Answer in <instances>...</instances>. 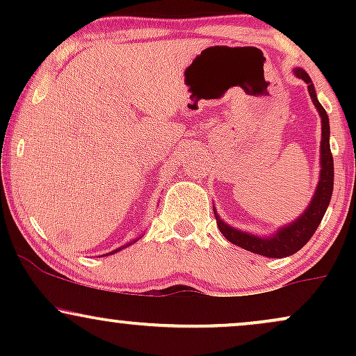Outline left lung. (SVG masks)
<instances>
[{
	"label": "left lung",
	"instance_id": "obj_1",
	"mask_svg": "<svg viewBox=\"0 0 356 356\" xmlns=\"http://www.w3.org/2000/svg\"><path fill=\"white\" fill-rule=\"evenodd\" d=\"M295 75L298 79L305 80L308 83V92L312 97L314 107L320 112L321 117V150H320V181H318L316 192H314L312 202H309L308 209L300 216L296 220H293L288 226L280 227L276 234L271 238H259V236L248 234V232L234 229L229 224L220 220L219 214L214 211L216 222H218L219 231L227 241H231L236 246L246 249V251L254 252V254H261L266 257H286L291 256L300 251L301 248L312 239L314 231L320 226L323 216H325L326 207H328L330 199L333 194V155L330 150V120L326 115V110L316 99V92L312 83V79L305 70L301 68H295Z\"/></svg>",
	"mask_w": 356,
	"mask_h": 356
}]
</instances>
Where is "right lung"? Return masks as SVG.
<instances>
[{"instance_id": "add662e5", "label": "right lung", "mask_w": 356, "mask_h": 356, "mask_svg": "<svg viewBox=\"0 0 356 356\" xmlns=\"http://www.w3.org/2000/svg\"><path fill=\"white\" fill-rule=\"evenodd\" d=\"M130 244H132V243H130ZM127 246H129V244H127ZM125 248V246H124ZM120 249L122 248H118V249H115V251H112V252H108V254H113V252H117V251H120Z\"/></svg>"}]
</instances>
